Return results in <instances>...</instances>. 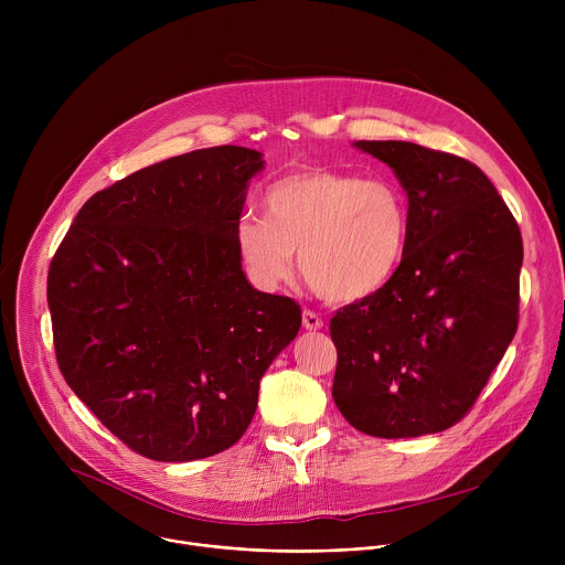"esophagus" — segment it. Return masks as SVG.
Returning <instances> with one entry per match:
<instances>
[{"mask_svg": "<svg viewBox=\"0 0 565 565\" xmlns=\"http://www.w3.org/2000/svg\"><path fill=\"white\" fill-rule=\"evenodd\" d=\"M301 324L306 331H319L321 327H324V319H321L317 312L312 310H303L301 312Z\"/></svg>", "mask_w": 565, "mask_h": 565, "instance_id": "obj_1", "label": "esophagus"}]
</instances>
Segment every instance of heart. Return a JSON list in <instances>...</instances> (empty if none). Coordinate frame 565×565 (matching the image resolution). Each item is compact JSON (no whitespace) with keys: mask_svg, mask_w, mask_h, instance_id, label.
<instances>
[{"mask_svg":"<svg viewBox=\"0 0 565 565\" xmlns=\"http://www.w3.org/2000/svg\"><path fill=\"white\" fill-rule=\"evenodd\" d=\"M409 207L382 179L308 170L273 183L264 218L244 216L234 244L250 279L275 288L299 253L303 281L327 301L353 303L382 290L407 250Z\"/></svg>","mask_w":565,"mask_h":565,"instance_id":"b5f03b06","label":"heart"}]
</instances>
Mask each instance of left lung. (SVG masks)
I'll list each match as a JSON object with an SVG mask.
<instances>
[{
	"label": "left lung",
	"instance_id": "1",
	"mask_svg": "<svg viewBox=\"0 0 565 565\" xmlns=\"http://www.w3.org/2000/svg\"><path fill=\"white\" fill-rule=\"evenodd\" d=\"M409 199L407 250L393 279L331 319L333 399L375 438L456 425L519 324L521 230L469 160L405 140H358Z\"/></svg>",
	"mask_w": 565,
	"mask_h": 565
}]
</instances>
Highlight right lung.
I'll use <instances>...</instances> for the list:
<instances>
[{
    "instance_id": "obj_1",
    "label": "right lung",
    "mask_w": 565,
    "mask_h": 565,
    "mask_svg": "<svg viewBox=\"0 0 565 565\" xmlns=\"http://www.w3.org/2000/svg\"><path fill=\"white\" fill-rule=\"evenodd\" d=\"M264 153L221 145L96 192L49 268L60 371L129 449L214 456L246 434L259 380L295 340V299L250 286L234 244Z\"/></svg>"
}]
</instances>
